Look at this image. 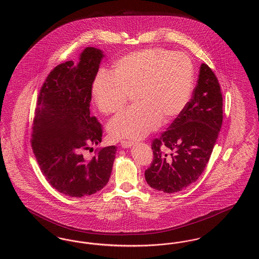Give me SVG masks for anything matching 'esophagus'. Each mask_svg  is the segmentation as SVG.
<instances>
[{
  "mask_svg": "<svg viewBox=\"0 0 259 259\" xmlns=\"http://www.w3.org/2000/svg\"><path fill=\"white\" fill-rule=\"evenodd\" d=\"M133 145H134V142L132 141H122L120 143V146L123 148H131Z\"/></svg>",
  "mask_w": 259,
  "mask_h": 259,
  "instance_id": "obj_1",
  "label": "esophagus"
}]
</instances>
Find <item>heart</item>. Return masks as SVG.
Segmentation results:
<instances>
[{"label":"heart","mask_w":259,"mask_h":259,"mask_svg":"<svg viewBox=\"0 0 259 259\" xmlns=\"http://www.w3.org/2000/svg\"><path fill=\"white\" fill-rule=\"evenodd\" d=\"M113 74L100 70L92 97L99 111H121L135 91L137 103L109 123L113 139H140L156 130L162 119L172 122L186 108L194 85V67L183 52L153 48L127 54L113 65Z\"/></svg>","instance_id":"obj_1"}]
</instances>
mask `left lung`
<instances>
[{
	"label": "left lung",
	"instance_id": "left-lung-1",
	"mask_svg": "<svg viewBox=\"0 0 259 259\" xmlns=\"http://www.w3.org/2000/svg\"><path fill=\"white\" fill-rule=\"evenodd\" d=\"M222 119L221 85L209 66L202 64L186 108L152 141L153 160L145 172L149 186L174 193L195 183L208 164Z\"/></svg>",
	"mask_w": 259,
	"mask_h": 259
}]
</instances>
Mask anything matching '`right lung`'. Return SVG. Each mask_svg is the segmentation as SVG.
<instances>
[{
  "mask_svg": "<svg viewBox=\"0 0 259 259\" xmlns=\"http://www.w3.org/2000/svg\"><path fill=\"white\" fill-rule=\"evenodd\" d=\"M103 52L87 48L75 66H56L40 88L31 144L47 181L71 197L96 193L108 184L116 147L101 148L91 160L82 151L102 142V125L90 116L91 85Z\"/></svg>",
  "mask_w": 259,
  "mask_h": 259,
  "instance_id": "1",
  "label": "right lung"
}]
</instances>
